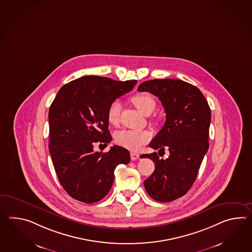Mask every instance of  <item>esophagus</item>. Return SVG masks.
<instances>
[{
    "label": "esophagus",
    "instance_id": "obj_1",
    "mask_svg": "<svg viewBox=\"0 0 252 252\" xmlns=\"http://www.w3.org/2000/svg\"><path fill=\"white\" fill-rule=\"evenodd\" d=\"M130 157H131V160L132 161H135V160H137L139 158V154H137L135 152H131L130 153Z\"/></svg>",
    "mask_w": 252,
    "mask_h": 252
}]
</instances>
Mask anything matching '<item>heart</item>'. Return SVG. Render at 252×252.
<instances>
[{
  "mask_svg": "<svg viewBox=\"0 0 252 252\" xmlns=\"http://www.w3.org/2000/svg\"><path fill=\"white\" fill-rule=\"evenodd\" d=\"M134 106L143 115H150L157 106V101L154 95L142 92L132 96L131 98ZM121 112V105L118 100L113 101L107 110V121L113 126L118 125ZM151 138V134L146 130H122L115 136L116 143L129 150H138Z\"/></svg>",
  "mask_w": 252,
  "mask_h": 252,
  "instance_id": "obj_1",
  "label": "heart"
}]
</instances>
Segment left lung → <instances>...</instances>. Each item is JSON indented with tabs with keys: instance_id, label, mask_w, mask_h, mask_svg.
Here are the masks:
<instances>
[{
	"instance_id": "obj_1",
	"label": "left lung",
	"mask_w": 252,
	"mask_h": 252,
	"mask_svg": "<svg viewBox=\"0 0 252 252\" xmlns=\"http://www.w3.org/2000/svg\"><path fill=\"white\" fill-rule=\"evenodd\" d=\"M137 90L150 92L161 101L166 120L149 146L170 153L164 160L157 152L141 156L156 164L155 172L144 182L145 188L156 201H174L190 190L207 153L211 109L201 90L180 79H152Z\"/></svg>"
}]
</instances>
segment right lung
I'll use <instances>...</instances> for the list:
<instances>
[{
    "instance_id": "add662e5",
    "label": "right lung",
    "mask_w": 252,
    "mask_h": 252,
    "mask_svg": "<svg viewBox=\"0 0 252 252\" xmlns=\"http://www.w3.org/2000/svg\"><path fill=\"white\" fill-rule=\"evenodd\" d=\"M136 82L85 76L64 85L52 102L49 149L61 185L74 199L100 201L112 186L116 167L130 162L128 150L122 146L99 153L94 151V144L110 143L108 107Z\"/></svg>"
}]
</instances>
